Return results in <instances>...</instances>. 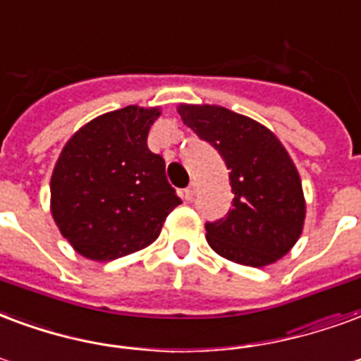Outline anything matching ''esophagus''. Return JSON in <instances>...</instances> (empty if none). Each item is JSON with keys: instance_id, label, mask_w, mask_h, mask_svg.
Listing matches in <instances>:
<instances>
[{"instance_id": "34e87169", "label": "esophagus", "mask_w": 361, "mask_h": 361, "mask_svg": "<svg viewBox=\"0 0 361 361\" xmlns=\"http://www.w3.org/2000/svg\"><path fill=\"white\" fill-rule=\"evenodd\" d=\"M193 197H195V189L193 188H188V189H183V191H181V199H183V201H193Z\"/></svg>"}]
</instances>
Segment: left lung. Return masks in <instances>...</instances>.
Masks as SVG:
<instances>
[{
    "mask_svg": "<svg viewBox=\"0 0 361 361\" xmlns=\"http://www.w3.org/2000/svg\"><path fill=\"white\" fill-rule=\"evenodd\" d=\"M183 124L221 154L233 202L226 218L207 221V241L231 262L264 268L295 247L306 201L295 162L276 133L218 105L178 106Z\"/></svg>",
    "mask_w": 361,
    "mask_h": 361,
    "instance_id": "left-lung-1",
    "label": "left lung"
}]
</instances>
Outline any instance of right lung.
<instances>
[{"label": "right lung", "instance_id": "add662e5", "mask_svg": "<svg viewBox=\"0 0 361 361\" xmlns=\"http://www.w3.org/2000/svg\"><path fill=\"white\" fill-rule=\"evenodd\" d=\"M159 106L101 114L66 141L51 176V214L78 255L111 262L149 247L181 204L147 147Z\"/></svg>", "mask_w": 361, "mask_h": 361}]
</instances>
